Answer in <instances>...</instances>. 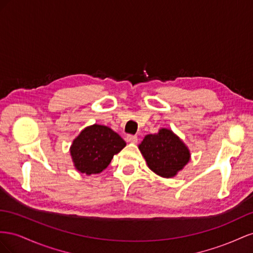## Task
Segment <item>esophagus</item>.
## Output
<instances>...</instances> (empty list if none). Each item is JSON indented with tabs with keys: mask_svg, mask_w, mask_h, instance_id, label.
<instances>
[{
	"mask_svg": "<svg viewBox=\"0 0 253 253\" xmlns=\"http://www.w3.org/2000/svg\"><path fill=\"white\" fill-rule=\"evenodd\" d=\"M127 142H130V143H136L138 142V135H134V134H128L127 138H126Z\"/></svg>",
	"mask_w": 253,
	"mask_h": 253,
	"instance_id": "esophagus-1",
	"label": "esophagus"
}]
</instances>
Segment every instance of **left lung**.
<instances>
[{
    "instance_id": "left-lung-1",
    "label": "left lung",
    "mask_w": 253,
    "mask_h": 253,
    "mask_svg": "<svg viewBox=\"0 0 253 253\" xmlns=\"http://www.w3.org/2000/svg\"><path fill=\"white\" fill-rule=\"evenodd\" d=\"M139 148L148 168L165 178L174 177L190 160L189 149L169 129L146 135Z\"/></svg>"
}]
</instances>
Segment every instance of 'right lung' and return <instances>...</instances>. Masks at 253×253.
<instances>
[{
    "label": "right lung",
    "mask_w": 253,
    "mask_h": 253,
    "mask_svg": "<svg viewBox=\"0 0 253 253\" xmlns=\"http://www.w3.org/2000/svg\"><path fill=\"white\" fill-rule=\"evenodd\" d=\"M126 146V142L110 128L102 125L86 127L71 147L75 168L84 174H97L110 164L114 155Z\"/></svg>",
    "instance_id": "add662e5"
}]
</instances>
